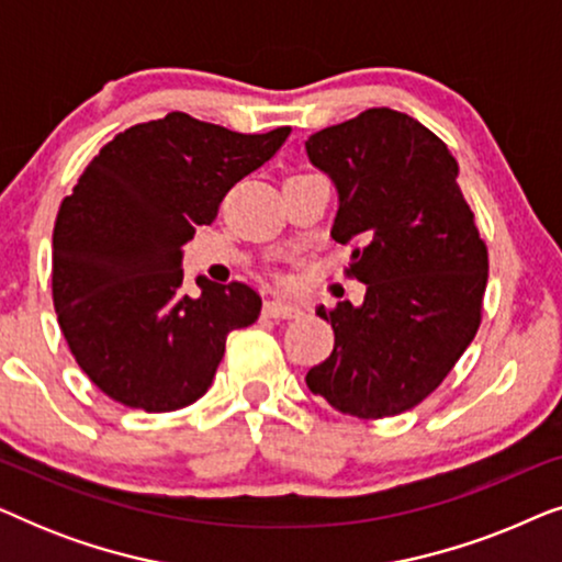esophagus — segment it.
Returning <instances> with one entry per match:
<instances>
[{"label":"esophagus","instance_id":"1","mask_svg":"<svg viewBox=\"0 0 562 562\" xmlns=\"http://www.w3.org/2000/svg\"><path fill=\"white\" fill-rule=\"evenodd\" d=\"M263 314L273 319H291V317H299V314H302V306L283 302V299H268V302L263 304Z\"/></svg>","mask_w":562,"mask_h":562}]
</instances>
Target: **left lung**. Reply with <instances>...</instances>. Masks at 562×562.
Listing matches in <instances>:
<instances>
[{
  "label": "left lung",
  "mask_w": 562,
  "mask_h": 562,
  "mask_svg": "<svg viewBox=\"0 0 562 562\" xmlns=\"http://www.w3.org/2000/svg\"><path fill=\"white\" fill-rule=\"evenodd\" d=\"M337 191L333 237L352 245L363 304L317 314L335 329L312 394L360 419L394 417L440 386L479 333L488 252L458 160L409 114L373 106L304 143Z\"/></svg>",
  "instance_id": "8db88e82"
}]
</instances>
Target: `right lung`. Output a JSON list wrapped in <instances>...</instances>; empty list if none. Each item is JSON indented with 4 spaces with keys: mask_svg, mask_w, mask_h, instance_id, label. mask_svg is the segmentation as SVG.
<instances>
[{
    "mask_svg": "<svg viewBox=\"0 0 562 562\" xmlns=\"http://www.w3.org/2000/svg\"><path fill=\"white\" fill-rule=\"evenodd\" d=\"M289 133L243 135L171 112L114 135L64 199L53 304L76 363L114 402L145 412L194 404L227 335L258 319L263 302L245 283L199 276L189 296L183 245Z\"/></svg>",
    "mask_w": 562,
    "mask_h": 562,
    "instance_id": "add662e5",
    "label": "right lung"
}]
</instances>
